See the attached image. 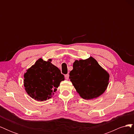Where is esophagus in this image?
Here are the masks:
<instances>
[{"mask_svg":"<svg viewBox=\"0 0 134 134\" xmlns=\"http://www.w3.org/2000/svg\"><path fill=\"white\" fill-rule=\"evenodd\" d=\"M69 74H67L65 75V79H66V80L69 79Z\"/></svg>","mask_w":134,"mask_h":134,"instance_id":"esophagus-1","label":"esophagus"}]
</instances>
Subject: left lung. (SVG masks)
Returning a JSON list of instances; mask_svg holds the SVG:
<instances>
[{"label":"left lung","instance_id":"8db88e82","mask_svg":"<svg viewBox=\"0 0 134 134\" xmlns=\"http://www.w3.org/2000/svg\"><path fill=\"white\" fill-rule=\"evenodd\" d=\"M72 68L69 79L82 98H96L106 90L109 74L95 59L90 57L86 60H76Z\"/></svg>","mask_w":134,"mask_h":134}]
</instances>
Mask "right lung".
I'll use <instances>...</instances> for the list:
<instances>
[{
	"instance_id": "1",
	"label": "right lung",
	"mask_w": 134,
	"mask_h": 134,
	"mask_svg": "<svg viewBox=\"0 0 134 134\" xmlns=\"http://www.w3.org/2000/svg\"><path fill=\"white\" fill-rule=\"evenodd\" d=\"M51 62V59L46 62L40 58L24 74L26 92L32 98L39 102L51 98L60 82L65 79L59 69Z\"/></svg>"
}]
</instances>
